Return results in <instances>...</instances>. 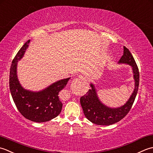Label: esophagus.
<instances>
[{"mask_svg":"<svg viewBox=\"0 0 153 153\" xmlns=\"http://www.w3.org/2000/svg\"><path fill=\"white\" fill-rule=\"evenodd\" d=\"M84 80H85L84 77L80 75L79 77L76 78V79H74L73 80V82L71 85V88H72L73 89L78 88L81 85V84H82L84 82Z\"/></svg>","mask_w":153,"mask_h":153,"instance_id":"esophagus-1","label":"esophagus"}]
</instances>
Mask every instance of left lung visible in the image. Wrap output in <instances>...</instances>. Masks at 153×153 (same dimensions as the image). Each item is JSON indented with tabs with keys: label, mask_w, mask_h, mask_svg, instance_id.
<instances>
[{
	"label": "left lung",
	"mask_w": 153,
	"mask_h": 153,
	"mask_svg": "<svg viewBox=\"0 0 153 153\" xmlns=\"http://www.w3.org/2000/svg\"><path fill=\"white\" fill-rule=\"evenodd\" d=\"M123 55L119 63L129 64L133 67L135 85L132 95L127 103L118 108H110L100 102L94 85L91 84L92 89H89L85 95L80 99L81 106L85 117L92 123L100 126H110L116 123L129 113L137 94L139 85V71L133 55L126 47H123Z\"/></svg>",
	"instance_id": "left-lung-1"
}]
</instances>
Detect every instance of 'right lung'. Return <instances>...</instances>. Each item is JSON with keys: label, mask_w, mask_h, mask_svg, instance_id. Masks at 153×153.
Returning a JSON list of instances; mask_svg holds the SVG:
<instances>
[{"label": "right lung", "mask_w": 153, "mask_h": 153, "mask_svg": "<svg viewBox=\"0 0 153 153\" xmlns=\"http://www.w3.org/2000/svg\"><path fill=\"white\" fill-rule=\"evenodd\" d=\"M30 42L28 40L24 43L12 62L9 86L12 99L20 113L34 122H45L61 113L63 104L58 95L66 86L70 78L57 81L41 92H33L24 89L17 79L16 65L18 61L23 57Z\"/></svg>", "instance_id": "right-lung-1"}]
</instances>
